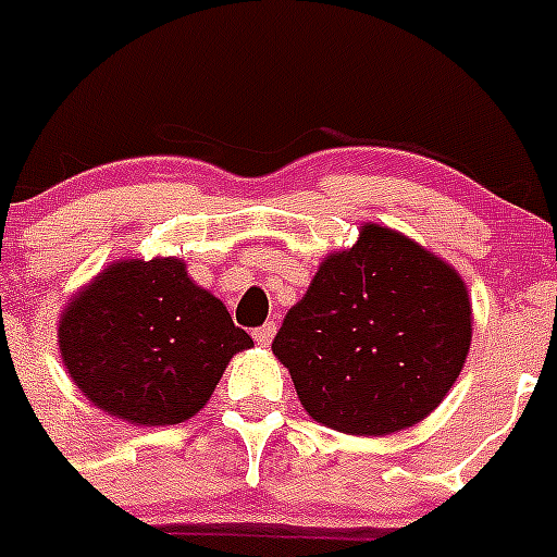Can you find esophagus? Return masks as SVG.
I'll list each match as a JSON object with an SVG mask.
<instances>
[{
  "label": "esophagus",
  "instance_id": "34e87169",
  "mask_svg": "<svg viewBox=\"0 0 557 557\" xmlns=\"http://www.w3.org/2000/svg\"><path fill=\"white\" fill-rule=\"evenodd\" d=\"M275 336V323H264L259 325V329H253V339H257V345H262V348H268L270 342H273Z\"/></svg>",
  "mask_w": 557,
  "mask_h": 557
}]
</instances>
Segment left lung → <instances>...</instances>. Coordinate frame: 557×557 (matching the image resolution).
I'll return each mask as SVG.
<instances>
[{"label":"left lung","mask_w":557,"mask_h":557,"mask_svg":"<svg viewBox=\"0 0 557 557\" xmlns=\"http://www.w3.org/2000/svg\"><path fill=\"white\" fill-rule=\"evenodd\" d=\"M472 342L461 275L400 232L364 223L320 262L273 339L300 406L354 436L425 420L456 384Z\"/></svg>","instance_id":"8db88e82"}]
</instances>
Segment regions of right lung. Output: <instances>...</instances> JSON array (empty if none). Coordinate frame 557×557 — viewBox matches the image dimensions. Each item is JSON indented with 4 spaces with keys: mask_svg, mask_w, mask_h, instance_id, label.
Listing matches in <instances>:
<instances>
[{
    "mask_svg": "<svg viewBox=\"0 0 557 557\" xmlns=\"http://www.w3.org/2000/svg\"><path fill=\"white\" fill-rule=\"evenodd\" d=\"M58 342L82 395L146 428L198 414L232 356L253 345L173 257L107 264L65 306Z\"/></svg>",
    "mask_w": 557,
    "mask_h": 557,
    "instance_id": "1",
    "label": "right lung"
}]
</instances>
